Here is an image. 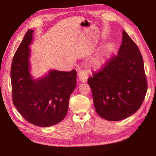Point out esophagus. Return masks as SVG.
Masks as SVG:
<instances>
[{
    "label": "esophagus",
    "instance_id": "esophagus-1",
    "mask_svg": "<svg viewBox=\"0 0 156 156\" xmlns=\"http://www.w3.org/2000/svg\"><path fill=\"white\" fill-rule=\"evenodd\" d=\"M78 79L82 83H87L88 80V76L87 73L83 71H80L78 73Z\"/></svg>",
    "mask_w": 156,
    "mask_h": 156
}]
</instances>
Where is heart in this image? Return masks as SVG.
Returning a JSON list of instances; mask_svg holds the SVG:
<instances>
[{"label": "heart", "mask_w": 156, "mask_h": 156, "mask_svg": "<svg viewBox=\"0 0 156 156\" xmlns=\"http://www.w3.org/2000/svg\"><path fill=\"white\" fill-rule=\"evenodd\" d=\"M114 51V45L112 42L104 45L101 50L90 59L89 63L92 68L98 69L102 68L110 58Z\"/></svg>", "instance_id": "obj_1"}]
</instances>
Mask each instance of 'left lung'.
<instances>
[{"label": "left lung", "instance_id": "obj_1", "mask_svg": "<svg viewBox=\"0 0 156 156\" xmlns=\"http://www.w3.org/2000/svg\"><path fill=\"white\" fill-rule=\"evenodd\" d=\"M122 39L118 55L88 80L95 111L108 121H120L135 113L147 90L139 48L125 30Z\"/></svg>", "mask_w": 156, "mask_h": 156}]
</instances>
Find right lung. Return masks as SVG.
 Here are the masks:
<instances>
[{"mask_svg": "<svg viewBox=\"0 0 156 156\" xmlns=\"http://www.w3.org/2000/svg\"><path fill=\"white\" fill-rule=\"evenodd\" d=\"M34 30L29 29L12 62L11 80L12 101L21 115L30 123L48 127L66 116L69 97L76 86V71L51 69L34 78L31 74V49Z\"/></svg>", "mask_w": 156, "mask_h": 156, "instance_id": "obj_1", "label": "right lung"}]
</instances>
